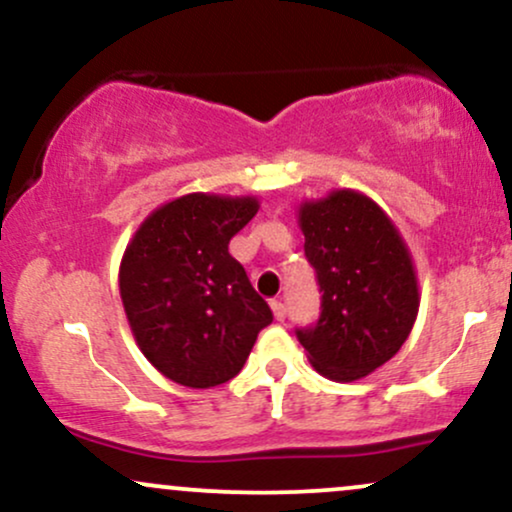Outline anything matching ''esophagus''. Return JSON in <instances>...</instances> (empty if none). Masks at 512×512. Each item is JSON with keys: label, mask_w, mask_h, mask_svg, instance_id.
I'll return each instance as SVG.
<instances>
[{"label": "esophagus", "mask_w": 512, "mask_h": 512, "mask_svg": "<svg viewBox=\"0 0 512 512\" xmlns=\"http://www.w3.org/2000/svg\"><path fill=\"white\" fill-rule=\"evenodd\" d=\"M269 305H272L274 320H276V322H284V317H286V308H284V303H281V301H272Z\"/></svg>", "instance_id": "1"}]
</instances>
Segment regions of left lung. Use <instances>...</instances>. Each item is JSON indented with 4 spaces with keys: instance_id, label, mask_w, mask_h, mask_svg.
I'll return each mask as SVG.
<instances>
[{
    "instance_id": "obj_1",
    "label": "left lung",
    "mask_w": 512,
    "mask_h": 512,
    "mask_svg": "<svg viewBox=\"0 0 512 512\" xmlns=\"http://www.w3.org/2000/svg\"><path fill=\"white\" fill-rule=\"evenodd\" d=\"M305 257L322 291L315 327L298 330L310 366L354 383L390 361L419 315V276L387 211L358 190L298 204Z\"/></svg>"
}]
</instances>
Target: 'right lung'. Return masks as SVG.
I'll return each instance as SVG.
<instances>
[{"label":"right lung","instance_id":"add662e5","mask_svg":"<svg viewBox=\"0 0 512 512\" xmlns=\"http://www.w3.org/2000/svg\"><path fill=\"white\" fill-rule=\"evenodd\" d=\"M257 197L190 192L151 211L120 262V298L139 351L173 383L207 390L236 378L272 310L228 243Z\"/></svg>","mask_w":512,"mask_h":512}]
</instances>
